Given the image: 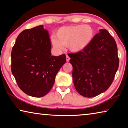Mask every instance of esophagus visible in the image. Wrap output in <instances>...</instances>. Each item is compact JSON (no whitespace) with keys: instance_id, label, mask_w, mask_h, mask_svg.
<instances>
[{"instance_id":"esophagus-1","label":"esophagus","mask_w":128,"mask_h":128,"mask_svg":"<svg viewBox=\"0 0 128 128\" xmlns=\"http://www.w3.org/2000/svg\"><path fill=\"white\" fill-rule=\"evenodd\" d=\"M66 62H69V60H70V58L69 57L68 55H66Z\"/></svg>"}]
</instances>
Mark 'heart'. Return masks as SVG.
Here are the masks:
<instances>
[{
    "mask_svg": "<svg viewBox=\"0 0 128 128\" xmlns=\"http://www.w3.org/2000/svg\"><path fill=\"white\" fill-rule=\"evenodd\" d=\"M56 37L52 39L53 46L62 50L63 46L68 47L73 53H78L85 49L92 42L94 31L88 25H78L60 28L56 32Z\"/></svg>",
    "mask_w": 128,
    "mask_h": 128,
    "instance_id": "obj_1",
    "label": "heart"
}]
</instances>
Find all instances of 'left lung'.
Instances as JSON below:
<instances>
[{
    "label": "left lung",
    "instance_id": "obj_1",
    "mask_svg": "<svg viewBox=\"0 0 128 128\" xmlns=\"http://www.w3.org/2000/svg\"><path fill=\"white\" fill-rule=\"evenodd\" d=\"M99 32L83 51L68 54L74 87L80 95L87 98L106 92L118 68L115 40L106 29Z\"/></svg>",
    "mask_w": 128,
    "mask_h": 128
}]
</instances>
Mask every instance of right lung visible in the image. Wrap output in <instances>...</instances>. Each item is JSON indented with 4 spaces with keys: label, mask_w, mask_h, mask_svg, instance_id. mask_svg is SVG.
I'll return each mask as SVG.
<instances>
[{
    "label": "right lung",
    "mask_w": 128,
    "mask_h": 128,
    "mask_svg": "<svg viewBox=\"0 0 128 128\" xmlns=\"http://www.w3.org/2000/svg\"><path fill=\"white\" fill-rule=\"evenodd\" d=\"M51 48L48 32L43 25L24 30L17 36L12 50L11 70L18 87L28 95H46L66 62L64 54L51 56Z\"/></svg>",
    "instance_id": "1"
}]
</instances>
